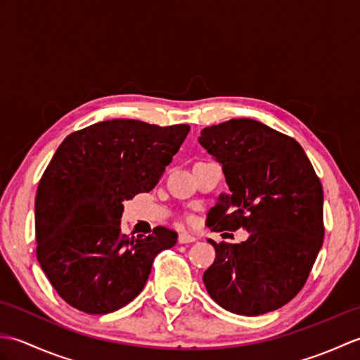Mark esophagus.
Returning <instances> with one entry per match:
<instances>
[{
    "label": "esophagus",
    "instance_id": "1",
    "mask_svg": "<svg viewBox=\"0 0 360 360\" xmlns=\"http://www.w3.org/2000/svg\"><path fill=\"white\" fill-rule=\"evenodd\" d=\"M178 241H179L181 244L193 243V241H196V236L192 235V233H188V232H182V233H179V236H178Z\"/></svg>",
    "mask_w": 360,
    "mask_h": 360
}]
</instances>
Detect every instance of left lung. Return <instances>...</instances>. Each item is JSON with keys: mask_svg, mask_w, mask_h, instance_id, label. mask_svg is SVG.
Returning <instances> with one entry per match:
<instances>
[{"mask_svg": "<svg viewBox=\"0 0 360 360\" xmlns=\"http://www.w3.org/2000/svg\"><path fill=\"white\" fill-rule=\"evenodd\" d=\"M198 142L223 167L229 193L209 212L213 232L244 227L240 244L209 240L215 262L202 275L221 308L262 316L300 292L323 244V190L292 137L262 122L232 119L204 128Z\"/></svg>", "mask_w": 360, "mask_h": 360, "instance_id": "obj_1", "label": "left lung"}]
</instances>
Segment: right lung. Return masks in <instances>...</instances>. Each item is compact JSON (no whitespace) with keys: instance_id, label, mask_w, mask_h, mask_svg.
<instances>
[{"instance_id":"obj_1","label":"right lung","mask_w":360,"mask_h":360,"mask_svg":"<svg viewBox=\"0 0 360 360\" xmlns=\"http://www.w3.org/2000/svg\"><path fill=\"white\" fill-rule=\"evenodd\" d=\"M190 131L133 119L98 122L70 134L41 176L35 196L37 258L66 303L108 314L141 294L160 250L178 233L122 232L124 201L150 192Z\"/></svg>"}]
</instances>
